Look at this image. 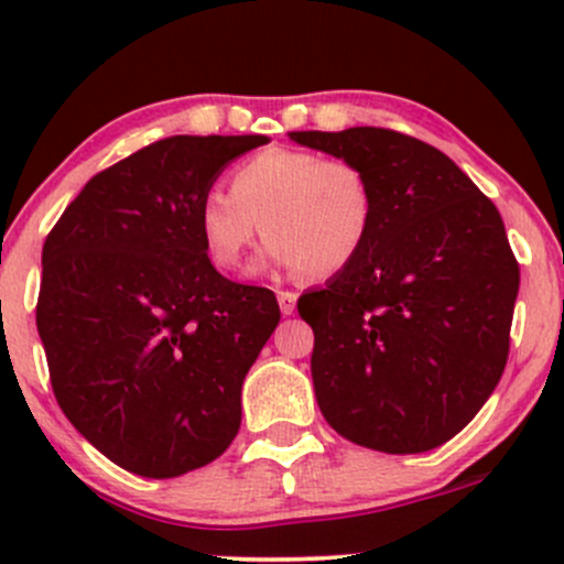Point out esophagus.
I'll return each instance as SVG.
<instances>
[{"label":"esophagus","instance_id":"1","mask_svg":"<svg viewBox=\"0 0 564 564\" xmlns=\"http://www.w3.org/2000/svg\"><path fill=\"white\" fill-rule=\"evenodd\" d=\"M278 305H281L283 316H292L297 311V294L294 292H278Z\"/></svg>","mask_w":564,"mask_h":564}]
</instances>
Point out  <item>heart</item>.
<instances>
[{
  "instance_id": "obj_1",
  "label": "heart",
  "mask_w": 564,
  "mask_h": 564,
  "mask_svg": "<svg viewBox=\"0 0 564 564\" xmlns=\"http://www.w3.org/2000/svg\"><path fill=\"white\" fill-rule=\"evenodd\" d=\"M373 220V185L355 161L292 147L256 152L231 172L229 193L209 191L196 207L204 256L224 272L246 267L261 224L270 264L333 278L360 259Z\"/></svg>"
}]
</instances>
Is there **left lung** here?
<instances>
[{"instance_id": "left-lung-1", "label": "left lung", "mask_w": 564, "mask_h": 564, "mask_svg": "<svg viewBox=\"0 0 564 564\" xmlns=\"http://www.w3.org/2000/svg\"><path fill=\"white\" fill-rule=\"evenodd\" d=\"M289 139L355 161L377 196L360 259L297 300L314 329L318 409L355 445L434 451L480 412L508 362L519 261L502 215L445 152L398 130Z\"/></svg>"}]
</instances>
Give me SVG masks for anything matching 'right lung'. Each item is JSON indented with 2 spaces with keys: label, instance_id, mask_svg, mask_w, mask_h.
<instances>
[{
  "label": "right lung",
  "instance_id": "obj_1",
  "mask_svg": "<svg viewBox=\"0 0 564 564\" xmlns=\"http://www.w3.org/2000/svg\"><path fill=\"white\" fill-rule=\"evenodd\" d=\"M267 135H172L95 174L45 237L37 333L65 417L108 460L176 477L231 445L242 382L281 322L220 275L196 207Z\"/></svg>",
  "mask_w": 564,
  "mask_h": 564
}]
</instances>
